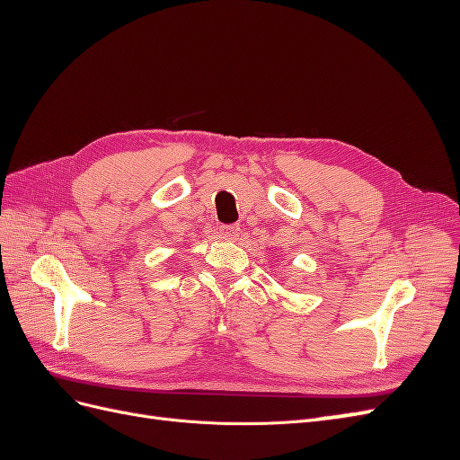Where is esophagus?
I'll list each match as a JSON object with an SVG mask.
<instances>
[{
    "instance_id": "1",
    "label": "esophagus",
    "mask_w": 460,
    "mask_h": 460,
    "mask_svg": "<svg viewBox=\"0 0 460 460\" xmlns=\"http://www.w3.org/2000/svg\"><path fill=\"white\" fill-rule=\"evenodd\" d=\"M240 234H242V228L238 226V225H230V226H220V235L225 240H238L240 238Z\"/></svg>"
}]
</instances>
